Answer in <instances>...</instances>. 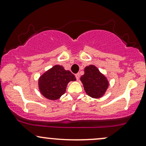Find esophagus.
Wrapping results in <instances>:
<instances>
[{
	"label": "esophagus",
	"instance_id": "34e87169",
	"mask_svg": "<svg viewBox=\"0 0 146 146\" xmlns=\"http://www.w3.org/2000/svg\"><path fill=\"white\" fill-rule=\"evenodd\" d=\"M80 74H79V73H77V74H75V78H76V80L78 81L80 80Z\"/></svg>",
	"mask_w": 146,
	"mask_h": 146
}]
</instances>
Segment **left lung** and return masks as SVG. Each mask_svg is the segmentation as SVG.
<instances>
[{
    "label": "left lung",
    "mask_w": 146,
    "mask_h": 146,
    "mask_svg": "<svg viewBox=\"0 0 146 146\" xmlns=\"http://www.w3.org/2000/svg\"><path fill=\"white\" fill-rule=\"evenodd\" d=\"M80 80L88 95L96 99L103 96L109 86L107 78L94 65L85 68L84 75L81 77Z\"/></svg>",
    "instance_id": "1"
}]
</instances>
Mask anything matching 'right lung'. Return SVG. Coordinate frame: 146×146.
I'll use <instances>...</instances> for the list:
<instances>
[{"mask_svg": "<svg viewBox=\"0 0 146 146\" xmlns=\"http://www.w3.org/2000/svg\"><path fill=\"white\" fill-rule=\"evenodd\" d=\"M75 80L71 72L64 70L62 66L55 65L40 77L38 88L45 98L56 100L64 94L68 82Z\"/></svg>", "mask_w": 146, "mask_h": 146, "instance_id": "1", "label": "right lung"}]
</instances>
